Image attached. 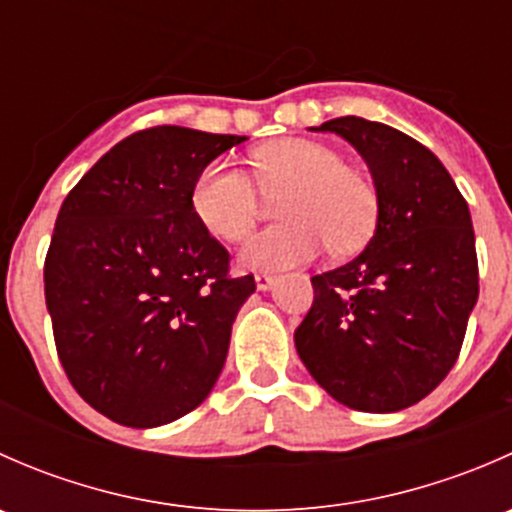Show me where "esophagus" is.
I'll return each instance as SVG.
<instances>
[{
    "instance_id": "obj_1",
    "label": "esophagus",
    "mask_w": 512,
    "mask_h": 512,
    "mask_svg": "<svg viewBox=\"0 0 512 512\" xmlns=\"http://www.w3.org/2000/svg\"><path fill=\"white\" fill-rule=\"evenodd\" d=\"M255 285L260 292H265V289H270L272 285H275V275H270V272H257Z\"/></svg>"
}]
</instances>
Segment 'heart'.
Here are the masks:
<instances>
[{
	"instance_id": "obj_1",
	"label": "heart",
	"mask_w": 512,
	"mask_h": 512,
	"mask_svg": "<svg viewBox=\"0 0 512 512\" xmlns=\"http://www.w3.org/2000/svg\"><path fill=\"white\" fill-rule=\"evenodd\" d=\"M252 178L265 195L285 193L277 215L285 225L262 230L242 247L245 270H289L312 262L327 250L364 245L379 220L374 185L344 165L324 143L285 138L262 146L252 156ZM190 208L213 237L240 242L250 235L260 200L250 175L227 163H210L190 190Z\"/></svg>"
}]
</instances>
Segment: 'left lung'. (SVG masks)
<instances>
[{
  "mask_svg": "<svg viewBox=\"0 0 512 512\" xmlns=\"http://www.w3.org/2000/svg\"><path fill=\"white\" fill-rule=\"evenodd\" d=\"M309 131L337 133L361 153L379 220L352 262L312 277L294 347L339 404L409 409L456 364L478 302L471 210L441 160L386 123L342 116Z\"/></svg>",
  "mask_w": 512,
  "mask_h": 512,
  "instance_id": "1",
  "label": "left lung"
}]
</instances>
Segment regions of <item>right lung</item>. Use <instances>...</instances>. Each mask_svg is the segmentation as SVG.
<instances>
[{
	"mask_svg": "<svg viewBox=\"0 0 512 512\" xmlns=\"http://www.w3.org/2000/svg\"><path fill=\"white\" fill-rule=\"evenodd\" d=\"M245 136L158 126L123 138L66 195L44 262L56 352L98 414L156 428L190 414L225 366L255 292L198 223L190 190Z\"/></svg>",
	"mask_w": 512,
	"mask_h": 512,
	"instance_id": "add662e5",
	"label": "right lung"
}]
</instances>
